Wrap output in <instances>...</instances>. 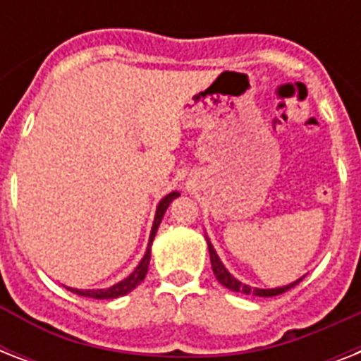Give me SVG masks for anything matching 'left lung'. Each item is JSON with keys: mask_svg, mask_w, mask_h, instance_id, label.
Here are the masks:
<instances>
[{"mask_svg": "<svg viewBox=\"0 0 361 361\" xmlns=\"http://www.w3.org/2000/svg\"><path fill=\"white\" fill-rule=\"evenodd\" d=\"M208 249H209V260H212V269H214L215 277H217V281H219L221 285L226 286L228 290H234V292H243V294H252V296H262V298H268V296H279V294H283V292L290 290V288H294V286L300 283L302 279L294 281V283H290V285L286 286H281V288H251V286L247 285H241L240 281L234 279L228 271H226V268L223 266V262L219 260V257H217V252H215V249L212 247V243L208 241Z\"/></svg>", "mask_w": 361, "mask_h": 361, "instance_id": "1", "label": "left lung"}]
</instances>
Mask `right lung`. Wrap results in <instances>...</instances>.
Wrapping results in <instances>:
<instances>
[{
  "instance_id": "right-lung-1",
  "label": "right lung",
  "mask_w": 361,
  "mask_h": 361,
  "mask_svg": "<svg viewBox=\"0 0 361 361\" xmlns=\"http://www.w3.org/2000/svg\"><path fill=\"white\" fill-rule=\"evenodd\" d=\"M176 197H180V192H170V195H166V197L161 200V204L157 206V214H155V221H153V228H152V234H149V243H147L146 255H144L140 264L136 266L135 271H133L127 279H123L121 283H118V285L110 286V288H106V290H104V288L103 290H78V288H69V290L78 294V296L93 298V300H112V298L125 296V294H129L130 290H135L136 286L140 285L142 281H144V277H146L147 266H149V257H152V241L153 238H155V234H157V228L159 225H161V221H163L164 212H166L169 204L172 202Z\"/></svg>"
}]
</instances>
